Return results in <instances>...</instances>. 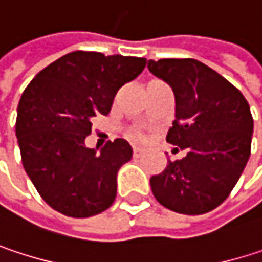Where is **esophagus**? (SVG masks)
<instances>
[{"label": "esophagus", "mask_w": 262, "mask_h": 262, "mask_svg": "<svg viewBox=\"0 0 262 262\" xmlns=\"http://www.w3.org/2000/svg\"><path fill=\"white\" fill-rule=\"evenodd\" d=\"M144 153V148H141V147H133V155L135 156H139V155H142Z\"/></svg>", "instance_id": "34e87169"}]
</instances>
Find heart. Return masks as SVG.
Listing matches in <instances>:
<instances>
[{
    "label": "heart",
    "mask_w": 262,
    "mask_h": 262,
    "mask_svg": "<svg viewBox=\"0 0 262 262\" xmlns=\"http://www.w3.org/2000/svg\"><path fill=\"white\" fill-rule=\"evenodd\" d=\"M130 138H133V139H144V133L139 130V129H133V130H130Z\"/></svg>",
    "instance_id": "1"
}]
</instances>
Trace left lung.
Instances as JSON below:
<instances>
[{
  "mask_svg": "<svg viewBox=\"0 0 262 262\" xmlns=\"http://www.w3.org/2000/svg\"><path fill=\"white\" fill-rule=\"evenodd\" d=\"M176 100V120L167 141L186 150L179 161L151 176L156 200L179 214L199 215L222 205L250 156L253 118L244 95L217 71L195 59L148 60Z\"/></svg>",
  "mask_w": 262,
  "mask_h": 262,
  "instance_id": "8db88e82",
  "label": "left lung"
}]
</instances>
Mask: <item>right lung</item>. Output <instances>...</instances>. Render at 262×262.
Returning <instances> with one entry per match:
<instances>
[{
  "mask_svg": "<svg viewBox=\"0 0 262 262\" xmlns=\"http://www.w3.org/2000/svg\"><path fill=\"white\" fill-rule=\"evenodd\" d=\"M144 57L73 51L28 83L18 104L21 159L39 195L57 212L86 219L117 197V173L132 147L118 138L100 153L84 145L92 120L111 112L118 89L145 68Z\"/></svg>",
  "mask_w": 262,
  "mask_h": 262,
  "instance_id": "add662e5",
  "label": "right lung"
}]
</instances>
